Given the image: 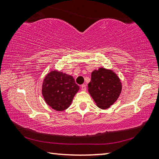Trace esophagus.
Here are the masks:
<instances>
[{
    "mask_svg": "<svg viewBox=\"0 0 159 159\" xmlns=\"http://www.w3.org/2000/svg\"><path fill=\"white\" fill-rule=\"evenodd\" d=\"M86 89H87V86H86L85 84H83L81 85V90L83 91H85Z\"/></svg>",
    "mask_w": 159,
    "mask_h": 159,
    "instance_id": "34e87169",
    "label": "esophagus"
}]
</instances>
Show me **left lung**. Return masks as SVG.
Listing matches in <instances>:
<instances>
[{
    "instance_id": "8db88e82",
    "label": "left lung",
    "mask_w": 159,
    "mask_h": 159,
    "mask_svg": "<svg viewBox=\"0 0 159 159\" xmlns=\"http://www.w3.org/2000/svg\"><path fill=\"white\" fill-rule=\"evenodd\" d=\"M88 91L100 109H105L117 100L121 92V82L111 70L99 68L91 74Z\"/></svg>"
}]
</instances>
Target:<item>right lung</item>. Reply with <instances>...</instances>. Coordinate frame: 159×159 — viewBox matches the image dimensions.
Instances as JSON below:
<instances>
[{
	"label": "right lung",
	"mask_w": 159,
	"mask_h": 159,
	"mask_svg": "<svg viewBox=\"0 0 159 159\" xmlns=\"http://www.w3.org/2000/svg\"><path fill=\"white\" fill-rule=\"evenodd\" d=\"M79 86L74 78L66 74L52 71L44 79L42 94L45 101L56 111H64L71 105Z\"/></svg>",
	"instance_id": "obj_1"
}]
</instances>
